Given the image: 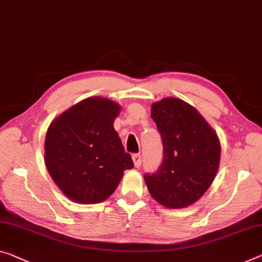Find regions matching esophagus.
<instances>
[{"instance_id": "1", "label": "esophagus", "mask_w": 262, "mask_h": 262, "mask_svg": "<svg viewBox=\"0 0 262 262\" xmlns=\"http://www.w3.org/2000/svg\"><path fill=\"white\" fill-rule=\"evenodd\" d=\"M132 160H134V164L136 167H140V165H142V156L139 154H135L132 156Z\"/></svg>"}]
</instances>
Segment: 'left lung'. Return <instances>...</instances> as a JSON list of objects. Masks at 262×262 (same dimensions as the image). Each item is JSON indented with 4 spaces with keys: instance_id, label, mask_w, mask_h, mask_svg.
<instances>
[{
    "instance_id": "8db88e82",
    "label": "left lung",
    "mask_w": 262,
    "mask_h": 262,
    "mask_svg": "<svg viewBox=\"0 0 262 262\" xmlns=\"http://www.w3.org/2000/svg\"><path fill=\"white\" fill-rule=\"evenodd\" d=\"M151 117L163 140V163L146 173L151 195L168 208L194 204L208 190L220 163V142L198 111L182 99L152 104Z\"/></svg>"
}]
</instances>
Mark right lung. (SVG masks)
<instances>
[{
    "label": "right lung",
    "instance_id": "1",
    "mask_svg": "<svg viewBox=\"0 0 262 262\" xmlns=\"http://www.w3.org/2000/svg\"><path fill=\"white\" fill-rule=\"evenodd\" d=\"M119 112L114 100L90 97L63 112L48 128V172L76 203H102L117 188L124 171L134 167L114 128Z\"/></svg>",
    "mask_w": 262,
    "mask_h": 262
}]
</instances>
